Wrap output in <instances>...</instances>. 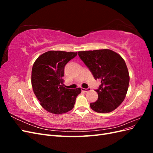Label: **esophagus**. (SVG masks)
Returning <instances> with one entry per match:
<instances>
[{
    "label": "esophagus",
    "mask_w": 153,
    "mask_h": 153,
    "mask_svg": "<svg viewBox=\"0 0 153 153\" xmlns=\"http://www.w3.org/2000/svg\"><path fill=\"white\" fill-rule=\"evenodd\" d=\"M82 91H84V92H88V91H90L91 89L90 88H87V89H85V88H82Z\"/></svg>",
    "instance_id": "esophagus-1"
}]
</instances>
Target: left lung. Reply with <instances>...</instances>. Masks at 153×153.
Returning <instances> with one entry per match:
<instances>
[{
    "instance_id": "obj_1",
    "label": "left lung",
    "mask_w": 153,
    "mask_h": 153,
    "mask_svg": "<svg viewBox=\"0 0 153 153\" xmlns=\"http://www.w3.org/2000/svg\"><path fill=\"white\" fill-rule=\"evenodd\" d=\"M82 61L101 85L98 94L91 108L98 113H108L116 109L126 97L129 75L126 64L119 54L108 49L78 52Z\"/></svg>"
}]
</instances>
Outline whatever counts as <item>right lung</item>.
<instances>
[{"label": "right lung", "mask_w": 153, "mask_h": 153, "mask_svg": "<svg viewBox=\"0 0 153 153\" xmlns=\"http://www.w3.org/2000/svg\"><path fill=\"white\" fill-rule=\"evenodd\" d=\"M77 52L48 51L36 60L32 69L31 83L40 105L48 112L62 114L74 107L80 88L70 89L63 84L66 64Z\"/></svg>", "instance_id": "1"}]
</instances>
